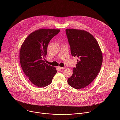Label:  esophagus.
I'll use <instances>...</instances> for the list:
<instances>
[{
    "instance_id": "esophagus-1",
    "label": "esophagus",
    "mask_w": 120,
    "mask_h": 120,
    "mask_svg": "<svg viewBox=\"0 0 120 120\" xmlns=\"http://www.w3.org/2000/svg\"><path fill=\"white\" fill-rule=\"evenodd\" d=\"M58 69L60 70H64L65 68V67H60V66H58Z\"/></svg>"
}]
</instances>
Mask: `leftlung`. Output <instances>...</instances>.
I'll return each instance as SVG.
<instances>
[{
    "label": "left lung",
    "mask_w": 120,
    "mask_h": 120,
    "mask_svg": "<svg viewBox=\"0 0 120 120\" xmlns=\"http://www.w3.org/2000/svg\"><path fill=\"white\" fill-rule=\"evenodd\" d=\"M71 55L78 58L73 73L67 80L68 84L76 89L87 86L100 72L102 55L98 43L89 32L76 29H65Z\"/></svg>",
    "instance_id": "1"
}]
</instances>
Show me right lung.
I'll return each mask as SVG.
<instances>
[{"label":"right lung","instance_id":"add662e5","mask_svg":"<svg viewBox=\"0 0 120 120\" xmlns=\"http://www.w3.org/2000/svg\"><path fill=\"white\" fill-rule=\"evenodd\" d=\"M60 29H39L31 33L22 44L19 53L22 69L30 82L35 86L43 87L52 82L57 71L48 65L44 59L47 46Z\"/></svg>","mask_w":120,"mask_h":120}]
</instances>
